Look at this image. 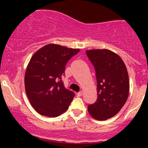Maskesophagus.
<instances>
[{"label": "esophagus", "mask_w": 148, "mask_h": 148, "mask_svg": "<svg viewBox=\"0 0 148 148\" xmlns=\"http://www.w3.org/2000/svg\"><path fill=\"white\" fill-rule=\"evenodd\" d=\"M82 93H83V92H82V91H81V92H78V93H77V97H81V96H82Z\"/></svg>", "instance_id": "1"}]
</instances>
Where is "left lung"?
<instances>
[{
	"label": "left lung",
	"mask_w": 148,
	"mask_h": 148,
	"mask_svg": "<svg viewBox=\"0 0 148 148\" xmlns=\"http://www.w3.org/2000/svg\"><path fill=\"white\" fill-rule=\"evenodd\" d=\"M96 71L97 99L88 106V112L97 120L114 117L125 105L130 91L126 66L120 56L108 49L86 51Z\"/></svg>",
	"instance_id": "left-lung-1"
}]
</instances>
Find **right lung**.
I'll list each match as a JSON object with an SVG mask.
<instances>
[{
	"instance_id": "add662e5",
	"label": "right lung",
	"mask_w": 148,
	"mask_h": 148,
	"mask_svg": "<svg viewBox=\"0 0 148 148\" xmlns=\"http://www.w3.org/2000/svg\"><path fill=\"white\" fill-rule=\"evenodd\" d=\"M79 51L50 44L38 49L30 59L24 77L25 89L38 114L56 117L69 108L74 93L66 89L62 79L68 61Z\"/></svg>"
}]
</instances>
